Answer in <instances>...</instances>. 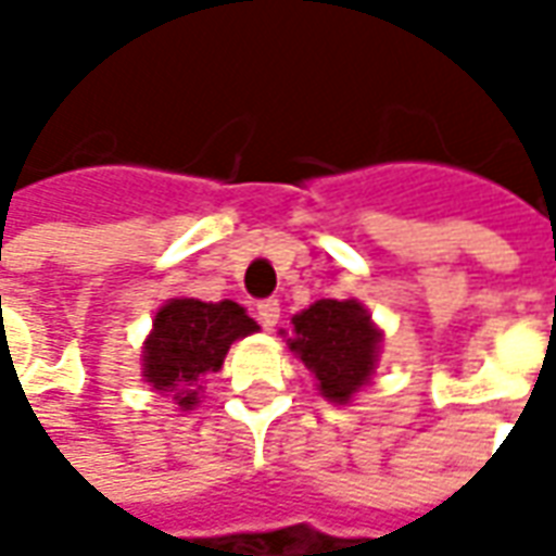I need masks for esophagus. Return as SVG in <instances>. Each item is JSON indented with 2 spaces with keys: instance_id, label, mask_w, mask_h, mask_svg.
I'll return each instance as SVG.
<instances>
[{
  "instance_id": "1",
  "label": "esophagus",
  "mask_w": 556,
  "mask_h": 556,
  "mask_svg": "<svg viewBox=\"0 0 556 556\" xmlns=\"http://www.w3.org/2000/svg\"><path fill=\"white\" fill-rule=\"evenodd\" d=\"M255 313H258V321H262L265 330H274L279 321V301L277 298H267V301H262L255 306Z\"/></svg>"
}]
</instances>
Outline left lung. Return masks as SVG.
<instances>
[{"label": "left lung", "instance_id": "1", "mask_svg": "<svg viewBox=\"0 0 556 556\" xmlns=\"http://www.w3.org/2000/svg\"><path fill=\"white\" fill-rule=\"evenodd\" d=\"M294 337L286 339L303 366L315 375L327 402L345 405L363 384H369L381 330L357 301H315L291 318Z\"/></svg>", "mask_w": 556, "mask_h": 556}]
</instances>
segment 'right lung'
Here are the masks:
<instances>
[{"label":"right lung","instance_id":"add662e5","mask_svg":"<svg viewBox=\"0 0 556 556\" xmlns=\"http://www.w3.org/2000/svg\"><path fill=\"white\" fill-rule=\"evenodd\" d=\"M258 325L235 301L205 303L172 298L154 315V330L142 349V378L160 393H172L178 408L199 402V384L217 372L235 339L255 333Z\"/></svg>","mask_w":556,"mask_h":556}]
</instances>
